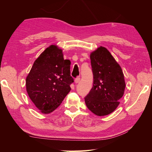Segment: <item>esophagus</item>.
<instances>
[{
	"label": "esophagus",
	"instance_id": "34e87169",
	"mask_svg": "<svg viewBox=\"0 0 152 152\" xmlns=\"http://www.w3.org/2000/svg\"><path fill=\"white\" fill-rule=\"evenodd\" d=\"M80 78L79 77L76 78V79H75V84H78L80 82Z\"/></svg>",
	"mask_w": 152,
	"mask_h": 152
}]
</instances>
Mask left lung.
<instances>
[{"label":"left lung","mask_w":152,"mask_h":152,"mask_svg":"<svg viewBox=\"0 0 152 152\" xmlns=\"http://www.w3.org/2000/svg\"><path fill=\"white\" fill-rule=\"evenodd\" d=\"M94 82L84 98L87 107L98 116L112 113L126 88L122 68L108 50L100 46L90 54Z\"/></svg>","instance_id":"left-lung-1"}]
</instances>
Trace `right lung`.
<instances>
[{
    "label": "right lung",
    "mask_w": 152,
    "mask_h": 152,
    "mask_svg": "<svg viewBox=\"0 0 152 152\" xmlns=\"http://www.w3.org/2000/svg\"><path fill=\"white\" fill-rule=\"evenodd\" d=\"M70 61L64 59L63 50L50 45L34 61L26 77L29 98L41 113L53 112L70 91L73 82Z\"/></svg>",
    "instance_id": "obj_1"
}]
</instances>
